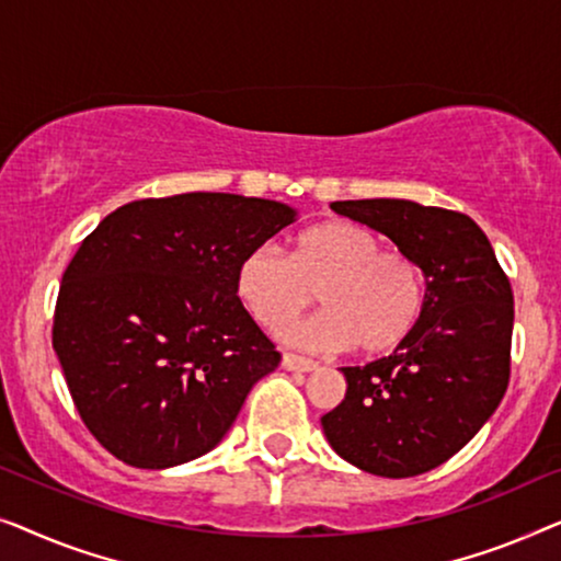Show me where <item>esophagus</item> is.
I'll use <instances>...</instances> for the list:
<instances>
[{
  "label": "esophagus",
  "mask_w": 561,
  "mask_h": 561,
  "mask_svg": "<svg viewBox=\"0 0 561 561\" xmlns=\"http://www.w3.org/2000/svg\"><path fill=\"white\" fill-rule=\"evenodd\" d=\"M282 366L289 368V370H299V374H307V370L318 368V363H314L312 358L297 356V353H284V356H282Z\"/></svg>",
  "instance_id": "obj_1"
}]
</instances>
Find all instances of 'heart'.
Returning <instances> with one entry per match:
<instances>
[{"label":"heart","mask_w":561,"mask_h":561,"mask_svg":"<svg viewBox=\"0 0 561 561\" xmlns=\"http://www.w3.org/2000/svg\"><path fill=\"white\" fill-rule=\"evenodd\" d=\"M236 295L266 330H279L320 299L328 310L284 337L307 348L341 351L356 345L386 356L420 325L427 287L422 266L351 220H322L291 239L289 259L256 249L236 270Z\"/></svg>","instance_id":"b5f03b06"}]
</instances>
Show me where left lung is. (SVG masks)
<instances>
[{"label":"left lung","instance_id":"left-lung-1","mask_svg":"<svg viewBox=\"0 0 561 561\" xmlns=\"http://www.w3.org/2000/svg\"><path fill=\"white\" fill-rule=\"evenodd\" d=\"M422 266L420 325L391 356L341 368L348 389L322 416L330 447L381 478L422 476L478 435L508 389L514 291L465 213L397 198L337 201Z\"/></svg>","mask_w":561,"mask_h":561}]
</instances>
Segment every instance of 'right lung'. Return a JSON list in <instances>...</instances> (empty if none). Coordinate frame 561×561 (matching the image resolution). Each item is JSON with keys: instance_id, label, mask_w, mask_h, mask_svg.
Segmentation results:
<instances>
[{"instance_id": "right-lung-1", "label": "right lung", "mask_w": 561, "mask_h": 561, "mask_svg": "<svg viewBox=\"0 0 561 561\" xmlns=\"http://www.w3.org/2000/svg\"><path fill=\"white\" fill-rule=\"evenodd\" d=\"M231 193L126 203L70 259L53 348L81 420L114 457L162 470L218 445L279 351L236 295L241 259L295 220Z\"/></svg>"}]
</instances>
